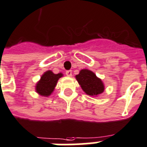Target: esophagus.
<instances>
[{
    "mask_svg": "<svg viewBox=\"0 0 147 147\" xmlns=\"http://www.w3.org/2000/svg\"><path fill=\"white\" fill-rule=\"evenodd\" d=\"M72 71H71V70H68V71H66V72H65V74H66L67 76H69V77H71V75H72V73H71Z\"/></svg>",
    "mask_w": 147,
    "mask_h": 147,
    "instance_id": "34e87169",
    "label": "esophagus"
}]
</instances>
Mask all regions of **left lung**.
Here are the masks:
<instances>
[{"label": "left lung", "instance_id": "obj_1", "mask_svg": "<svg viewBox=\"0 0 147 147\" xmlns=\"http://www.w3.org/2000/svg\"><path fill=\"white\" fill-rule=\"evenodd\" d=\"M76 78L83 91L90 96H97L105 90V85L101 79L88 69L81 70Z\"/></svg>", "mask_w": 147, "mask_h": 147}]
</instances>
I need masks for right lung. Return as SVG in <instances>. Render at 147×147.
<instances>
[{"label":"right lung","mask_w":147,"mask_h":147,"mask_svg":"<svg viewBox=\"0 0 147 147\" xmlns=\"http://www.w3.org/2000/svg\"><path fill=\"white\" fill-rule=\"evenodd\" d=\"M62 76V73L54 74L50 70L46 71L36 85V92L42 96H49L54 91L58 80Z\"/></svg>","instance_id":"add662e5"}]
</instances>
